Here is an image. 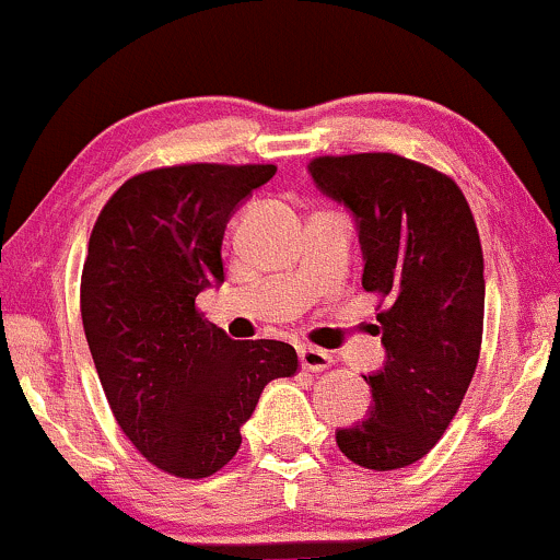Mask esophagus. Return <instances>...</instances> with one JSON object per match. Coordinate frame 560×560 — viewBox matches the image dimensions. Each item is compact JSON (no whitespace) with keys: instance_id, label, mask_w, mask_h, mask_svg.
I'll use <instances>...</instances> for the list:
<instances>
[{"instance_id":"34e87169","label":"esophagus","mask_w":560,"mask_h":560,"mask_svg":"<svg viewBox=\"0 0 560 560\" xmlns=\"http://www.w3.org/2000/svg\"><path fill=\"white\" fill-rule=\"evenodd\" d=\"M299 364L307 369V372H323V369L331 366V355L326 350L313 348V345H302L299 348Z\"/></svg>"}]
</instances>
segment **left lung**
<instances>
[{
  "label": "left lung",
  "mask_w": 560,
  "mask_h": 560,
  "mask_svg": "<svg viewBox=\"0 0 560 560\" xmlns=\"http://www.w3.org/2000/svg\"><path fill=\"white\" fill-rule=\"evenodd\" d=\"M313 183L353 215L366 291L385 302V361L364 374L366 418L339 451L374 471L405 469L440 442L480 359L486 280L464 194L447 175L394 153L320 155Z\"/></svg>",
  "instance_id": "1"
}]
</instances>
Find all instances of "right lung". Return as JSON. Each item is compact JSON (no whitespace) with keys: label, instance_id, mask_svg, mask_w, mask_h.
Here are the masks:
<instances>
[{"label":"right lung","instance_id":"right-lung-1","mask_svg":"<svg viewBox=\"0 0 560 560\" xmlns=\"http://www.w3.org/2000/svg\"><path fill=\"white\" fill-rule=\"evenodd\" d=\"M275 164H183L142 172L94 223L80 280L91 359L115 420L153 466L215 475L242 445L264 385L296 372L278 339L237 342L196 310L223 282V232Z\"/></svg>","mask_w":560,"mask_h":560}]
</instances>
